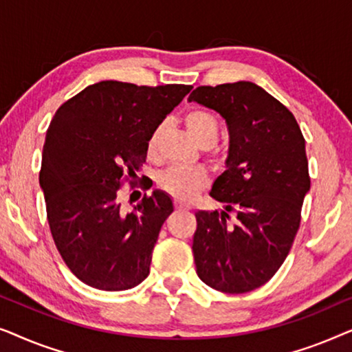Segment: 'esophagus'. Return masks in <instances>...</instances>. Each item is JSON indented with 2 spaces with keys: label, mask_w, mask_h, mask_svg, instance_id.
<instances>
[{
  "label": "esophagus",
  "mask_w": 352,
  "mask_h": 352,
  "mask_svg": "<svg viewBox=\"0 0 352 352\" xmlns=\"http://www.w3.org/2000/svg\"><path fill=\"white\" fill-rule=\"evenodd\" d=\"M176 210H190V205L189 204H184V201H176Z\"/></svg>",
  "instance_id": "esophagus-1"
}]
</instances>
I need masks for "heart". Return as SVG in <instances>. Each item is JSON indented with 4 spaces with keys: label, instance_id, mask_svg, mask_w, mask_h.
I'll return each instance as SVG.
<instances>
[{
    "label": "heart",
    "instance_id": "heart-1",
    "mask_svg": "<svg viewBox=\"0 0 352 352\" xmlns=\"http://www.w3.org/2000/svg\"><path fill=\"white\" fill-rule=\"evenodd\" d=\"M186 124L192 138L195 139L200 146L204 144H213L218 141L219 136V123L216 117L208 110L192 109L186 115ZM165 131V123H158L152 129L147 138V155L155 157L160 147V139ZM208 182V176L200 168H187V166H171L163 171L158 177V184L163 190L171 194L177 200H192L199 192L204 189Z\"/></svg>",
    "mask_w": 352,
    "mask_h": 352
}]
</instances>
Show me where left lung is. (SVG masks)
<instances>
[{"instance_id": "left-lung-1", "label": "left lung", "mask_w": 352, "mask_h": 352, "mask_svg": "<svg viewBox=\"0 0 352 352\" xmlns=\"http://www.w3.org/2000/svg\"><path fill=\"white\" fill-rule=\"evenodd\" d=\"M187 100L229 129L226 170L210 190L224 208L195 213L197 276L218 292H252L278 271L300 228L311 187L305 138L290 110L252 81L199 86Z\"/></svg>"}]
</instances>
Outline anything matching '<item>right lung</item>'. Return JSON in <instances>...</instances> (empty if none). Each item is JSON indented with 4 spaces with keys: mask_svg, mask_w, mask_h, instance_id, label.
<instances>
[{
    "mask_svg": "<svg viewBox=\"0 0 352 352\" xmlns=\"http://www.w3.org/2000/svg\"><path fill=\"white\" fill-rule=\"evenodd\" d=\"M190 89L105 80L67 100L52 117L40 187L56 247L86 285L122 292L148 276L173 200L153 190L126 213L118 192L124 171L136 176L146 162L148 134Z\"/></svg>",
    "mask_w": 352,
    "mask_h": 352,
    "instance_id": "obj_1",
    "label": "right lung"
}]
</instances>
